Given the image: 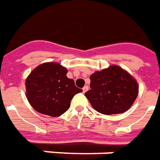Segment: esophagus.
<instances>
[{"mask_svg":"<svg viewBox=\"0 0 160 160\" xmlns=\"http://www.w3.org/2000/svg\"><path fill=\"white\" fill-rule=\"evenodd\" d=\"M82 90H83V92H86L88 90V87H87V86H85V87L82 88Z\"/></svg>","mask_w":160,"mask_h":160,"instance_id":"34e87169","label":"esophagus"}]
</instances>
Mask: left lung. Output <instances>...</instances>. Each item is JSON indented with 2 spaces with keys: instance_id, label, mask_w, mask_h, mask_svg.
Here are the masks:
<instances>
[{
  "instance_id": "obj_1",
  "label": "left lung",
  "mask_w": 160,
  "mask_h": 160,
  "mask_svg": "<svg viewBox=\"0 0 160 160\" xmlns=\"http://www.w3.org/2000/svg\"><path fill=\"white\" fill-rule=\"evenodd\" d=\"M91 89L85 96L92 106L104 115L128 111L137 98L139 87L130 74L118 66L97 71L90 76Z\"/></svg>"
}]
</instances>
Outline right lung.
Masks as SVG:
<instances>
[{
    "label": "right lung",
    "mask_w": 160,
    "mask_h": 160,
    "mask_svg": "<svg viewBox=\"0 0 160 160\" xmlns=\"http://www.w3.org/2000/svg\"><path fill=\"white\" fill-rule=\"evenodd\" d=\"M66 68L56 62L41 64L26 80V97L34 110L50 117H58L70 107L75 94L82 90L67 77Z\"/></svg>",
    "instance_id": "1"
}]
</instances>
